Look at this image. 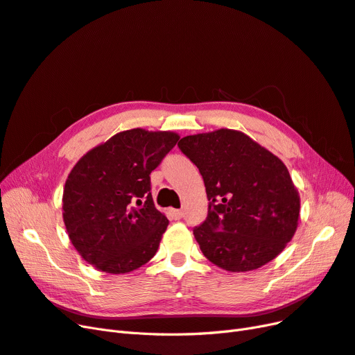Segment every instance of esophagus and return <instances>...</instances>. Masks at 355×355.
Returning <instances> with one entry per match:
<instances>
[{
	"mask_svg": "<svg viewBox=\"0 0 355 355\" xmlns=\"http://www.w3.org/2000/svg\"><path fill=\"white\" fill-rule=\"evenodd\" d=\"M170 216L173 218L175 220H178V219H180L182 216H184V211H182V210H176V209H171V210H170Z\"/></svg>",
	"mask_w": 355,
	"mask_h": 355,
	"instance_id": "esophagus-1",
	"label": "esophagus"
}]
</instances>
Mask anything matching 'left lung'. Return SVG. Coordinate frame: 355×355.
I'll return each mask as SVG.
<instances>
[{
  "instance_id": "1",
  "label": "left lung",
  "mask_w": 355,
  "mask_h": 355,
  "mask_svg": "<svg viewBox=\"0 0 355 355\" xmlns=\"http://www.w3.org/2000/svg\"><path fill=\"white\" fill-rule=\"evenodd\" d=\"M178 146L198 167L207 192V218L194 228L202 254L232 272L257 270L280 254L300 209L283 161L230 128L182 137Z\"/></svg>"
}]
</instances>
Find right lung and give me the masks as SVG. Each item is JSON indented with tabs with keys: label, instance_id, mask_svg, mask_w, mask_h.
I'll list each match as a JSON object with an SVG mask.
<instances>
[{
	"label": "right lung",
	"instance_id": "obj_1",
	"mask_svg": "<svg viewBox=\"0 0 355 355\" xmlns=\"http://www.w3.org/2000/svg\"><path fill=\"white\" fill-rule=\"evenodd\" d=\"M178 141L171 132L133 128L73 166L63 189V222L85 262L125 274L154 257L168 220L155 207L149 175Z\"/></svg>",
	"mask_w": 355,
	"mask_h": 355
}]
</instances>
